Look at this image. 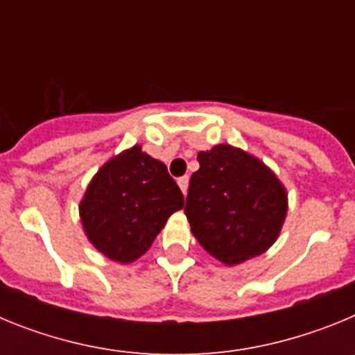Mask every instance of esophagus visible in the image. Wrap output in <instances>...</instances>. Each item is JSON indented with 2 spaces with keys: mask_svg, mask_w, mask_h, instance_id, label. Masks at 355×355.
I'll return each mask as SVG.
<instances>
[{
  "mask_svg": "<svg viewBox=\"0 0 355 355\" xmlns=\"http://www.w3.org/2000/svg\"><path fill=\"white\" fill-rule=\"evenodd\" d=\"M178 184H180L181 192H183L184 196H187V190H188V175H183V178H180V180H178Z\"/></svg>",
  "mask_w": 355,
  "mask_h": 355,
  "instance_id": "1",
  "label": "esophagus"
}]
</instances>
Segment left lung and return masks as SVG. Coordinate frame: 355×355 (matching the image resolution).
<instances>
[{"instance_id": "obj_1", "label": "left lung", "mask_w": 355, "mask_h": 355, "mask_svg": "<svg viewBox=\"0 0 355 355\" xmlns=\"http://www.w3.org/2000/svg\"><path fill=\"white\" fill-rule=\"evenodd\" d=\"M197 162L184 215L206 252L233 266L270 249L288 211L286 188L277 175L229 144L200 150Z\"/></svg>"}]
</instances>
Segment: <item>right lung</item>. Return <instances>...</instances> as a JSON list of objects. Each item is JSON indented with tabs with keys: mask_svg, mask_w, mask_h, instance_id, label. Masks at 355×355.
I'll use <instances>...</instances> for the list:
<instances>
[{
	"mask_svg": "<svg viewBox=\"0 0 355 355\" xmlns=\"http://www.w3.org/2000/svg\"><path fill=\"white\" fill-rule=\"evenodd\" d=\"M184 197L165 163L140 146L110 158L94 175L80 202L89 241L112 261L133 263L149 250Z\"/></svg>",
	"mask_w": 355,
	"mask_h": 355,
	"instance_id": "add662e5",
	"label": "right lung"
}]
</instances>
